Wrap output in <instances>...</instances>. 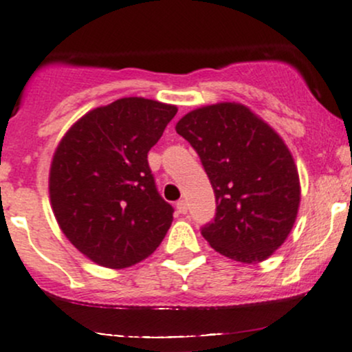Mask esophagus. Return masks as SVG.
<instances>
[{
	"label": "esophagus",
	"mask_w": 352,
	"mask_h": 352,
	"mask_svg": "<svg viewBox=\"0 0 352 352\" xmlns=\"http://www.w3.org/2000/svg\"><path fill=\"white\" fill-rule=\"evenodd\" d=\"M176 210L179 211L181 214H186L188 213V203L184 201V199H179V201L176 203Z\"/></svg>",
	"instance_id": "34e87169"
}]
</instances>
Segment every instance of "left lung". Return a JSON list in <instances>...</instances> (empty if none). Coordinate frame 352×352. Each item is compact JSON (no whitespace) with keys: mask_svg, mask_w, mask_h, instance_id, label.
<instances>
[{"mask_svg":"<svg viewBox=\"0 0 352 352\" xmlns=\"http://www.w3.org/2000/svg\"><path fill=\"white\" fill-rule=\"evenodd\" d=\"M176 132L195 147L213 186L217 217L201 230L211 248L241 263L274 255L300 206L296 161L278 132L238 102L195 109Z\"/></svg>","mask_w":352,"mask_h":352,"instance_id":"left-lung-1","label":"left lung"}]
</instances>
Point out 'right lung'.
I'll use <instances>...</instances> for the list:
<instances>
[{
    "mask_svg": "<svg viewBox=\"0 0 352 352\" xmlns=\"http://www.w3.org/2000/svg\"><path fill=\"white\" fill-rule=\"evenodd\" d=\"M177 107L124 97L92 109L56 146L48 175L55 220L82 255L105 268H127L154 253L173 223L147 153Z\"/></svg>",
    "mask_w": 352,
    "mask_h": 352,
    "instance_id": "1",
    "label": "right lung"
}]
</instances>
